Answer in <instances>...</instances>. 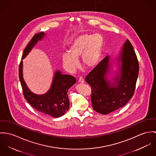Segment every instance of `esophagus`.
Returning <instances> with one entry per match:
<instances>
[{
    "instance_id": "34e87169",
    "label": "esophagus",
    "mask_w": 156,
    "mask_h": 156,
    "mask_svg": "<svg viewBox=\"0 0 156 156\" xmlns=\"http://www.w3.org/2000/svg\"><path fill=\"white\" fill-rule=\"evenodd\" d=\"M78 81H79V83H84V80L83 78H82V77H80V78H79Z\"/></svg>"
}]
</instances>
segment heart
Wrapping results in <instances>:
<instances>
[{"mask_svg":"<svg viewBox=\"0 0 156 156\" xmlns=\"http://www.w3.org/2000/svg\"><path fill=\"white\" fill-rule=\"evenodd\" d=\"M103 46V38L99 34H84L77 36L69 47V52L62 54L64 68L73 73L78 68V58L81 56L82 65L87 69L95 67L99 62Z\"/></svg>","mask_w":156,"mask_h":156,"instance_id":"heart-1","label":"heart"}]
</instances>
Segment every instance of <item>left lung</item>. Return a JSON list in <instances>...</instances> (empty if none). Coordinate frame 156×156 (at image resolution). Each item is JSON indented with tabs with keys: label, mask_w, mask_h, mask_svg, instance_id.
<instances>
[{
	"label": "left lung",
	"mask_w": 156,
	"mask_h": 156,
	"mask_svg": "<svg viewBox=\"0 0 156 156\" xmlns=\"http://www.w3.org/2000/svg\"><path fill=\"white\" fill-rule=\"evenodd\" d=\"M109 58L107 55L85 78L91 87L93 108L102 114H108L130 101L134 94L138 76V60L128 39L122 45L117 58L119 68L112 81L108 80L107 77L111 69Z\"/></svg>",
	"instance_id": "left-lung-1"
}]
</instances>
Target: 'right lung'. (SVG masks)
<instances>
[{
	"label": "right lung",
	"mask_w": 156,
	"mask_h": 156,
	"mask_svg": "<svg viewBox=\"0 0 156 156\" xmlns=\"http://www.w3.org/2000/svg\"><path fill=\"white\" fill-rule=\"evenodd\" d=\"M45 36L44 32L35 34L25 48L22 60L25 58L39 41ZM23 74V61L19 66V78L26 100L37 111L52 117H59L64 115L69 109L68 91L76 83V79L69 75H63L58 70L54 73L50 90L44 94L38 95L32 93L27 87Z\"/></svg>",
	"instance_id": "1"
}]
</instances>
